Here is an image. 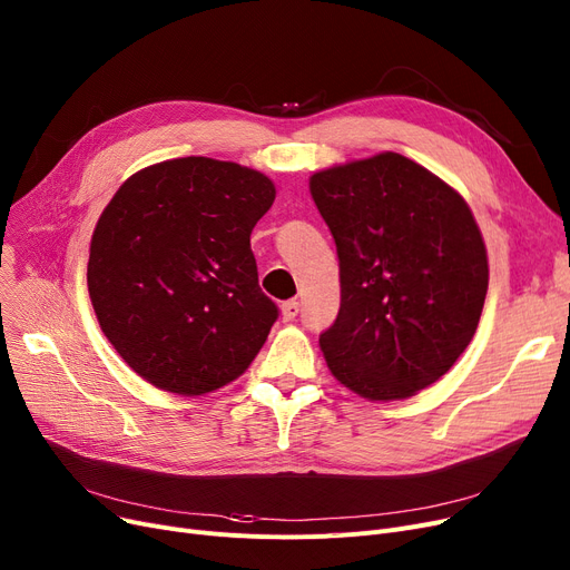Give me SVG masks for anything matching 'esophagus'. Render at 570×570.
<instances>
[{
    "instance_id": "1",
    "label": "esophagus",
    "mask_w": 570,
    "mask_h": 570,
    "mask_svg": "<svg viewBox=\"0 0 570 570\" xmlns=\"http://www.w3.org/2000/svg\"><path fill=\"white\" fill-rule=\"evenodd\" d=\"M281 313H283V320L285 322H292L296 315H299V302H285L283 306H281Z\"/></svg>"
}]
</instances>
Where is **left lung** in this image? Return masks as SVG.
<instances>
[{
  "label": "left lung",
  "instance_id": "left-lung-1",
  "mask_svg": "<svg viewBox=\"0 0 570 570\" xmlns=\"http://www.w3.org/2000/svg\"><path fill=\"white\" fill-rule=\"evenodd\" d=\"M311 195L338 253L341 308L320 347L371 401L436 383L471 343L490 266L464 197L399 153L324 169Z\"/></svg>",
  "mask_w": 570,
  "mask_h": 570
}]
</instances>
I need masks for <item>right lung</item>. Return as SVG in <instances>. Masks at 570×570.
<instances>
[{"label": "right lung", "instance_id": "add662e5", "mask_svg": "<svg viewBox=\"0 0 570 570\" xmlns=\"http://www.w3.org/2000/svg\"><path fill=\"white\" fill-rule=\"evenodd\" d=\"M274 199L255 169L178 157L129 176L108 202L88 292L104 336L144 381L199 396L250 366L278 320L250 250Z\"/></svg>", "mask_w": 570, "mask_h": 570}]
</instances>
